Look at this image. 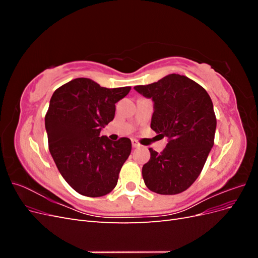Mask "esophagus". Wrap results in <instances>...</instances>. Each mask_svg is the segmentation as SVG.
<instances>
[{"instance_id": "esophagus-1", "label": "esophagus", "mask_w": 258, "mask_h": 258, "mask_svg": "<svg viewBox=\"0 0 258 258\" xmlns=\"http://www.w3.org/2000/svg\"><path fill=\"white\" fill-rule=\"evenodd\" d=\"M131 143H132V146H134V147H140V146H141V144H140V143L137 141V140H132Z\"/></svg>"}]
</instances>
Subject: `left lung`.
<instances>
[{
	"label": "left lung",
	"instance_id": "obj_1",
	"mask_svg": "<svg viewBox=\"0 0 258 258\" xmlns=\"http://www.w3.org/2000/svg\"><path fill=\"white\" fill-rule=\"evenodd\" d=\"M152 99L151 128L168 138L162 153L150 148V161L142 175L147 188L160 195H176L196 181L214 144L216 117L208 92L199 84L178 74L158 82L136 86Z\"/></svg>",
	"mask_w": 258,
	"mask_h": 258
}]
</instances>
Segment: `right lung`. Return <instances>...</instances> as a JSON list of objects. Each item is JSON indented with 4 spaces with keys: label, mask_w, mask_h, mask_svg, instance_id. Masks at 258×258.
<instances>
[{
    "label": "right lung",
    "mask_w": 258,
    "mask_h": 258,
    "mask_svg": "<svg viewBox=\"0 0 258 258\" xmlns=\"http://www.w3.org/2000/svg\"><path fill=\"white\" fill-rule=\"evenodd\" d=\"M131 87L104 88L90 79H75L53 92L45 128L51 157L67 183L83 196L111 192L131 153V141H112L100 132L114 119L115 103Z\"/></svg>",
    "instance_id": "obj_1"
}]
</instances>
